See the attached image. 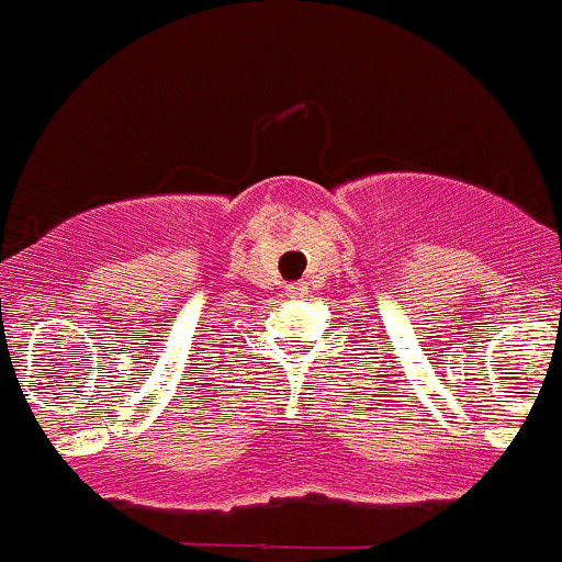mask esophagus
Segmentation results:
<instances>
[{"mask_svg": "<svg viewBox=\"0 0 562 562\" xmlns=\"http://www.w3.org/2000/svg\"><path fill=\"white\" fill-rule=\"evenodd\" d=\"M305 292H308V289H305V283H292V286H286L289 297H303Z\"/></svg>", "mask_w": 562, "mask_h": 562, "instance_id": "obj_1", "label": "esophagus"}]
</instances>
